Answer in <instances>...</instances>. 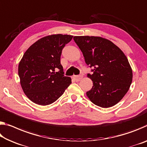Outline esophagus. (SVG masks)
Segmentation results:
<instances>
[{
    "label": "esophagus",
    "instance_id": "obj_1",
    "mask_svg": "<svg viewBox=\"0 0 147 147\" xmlns=\"http://www.w3.org/2000/svg\"><path fill=\"white\" fill-rule=\"evenodd\" d=\"M82 78H83L82 76H81V75H80V76H73V79L76 81V82H79V81H80L81 80H82Z\"/></svg>",
    "mask_w": 147,
    "mask_h": 147
}]
</instances>
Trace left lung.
I'll use <instances>...</instances> for the list:
<instances>
[{"mask_svg": "<svg viewBox=\"0 0 147 147\" xmlns=\"http://www.w3.org/2000/svg\"><path fill=\"white\" fill-rule=\"evenodd\" d=\"M73 38L86 64L93 68V74H88L93 86L86 92L87 97L102 108L115 105L126 94L132 82V69L127 57L113 42L101 36Z\"/></svg>", "mask_w": 147, "mask_h": 147, "instance_id": "obj_1", "label": "left lung"}]
</instances>
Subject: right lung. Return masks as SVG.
<instances>
[{
	"label": "right lung",
	"mask_w": 147,
	"mask_h": 147,
	"mask_svg": "<svg viewBox=\"0 0 147 147\" xmlns=\"http://www.w3.org/2000/svg\"><path fill=\"white\" fill-rule=\"evenodd\" d=\"M73 36L51 34L32 44L24 53L18 65L22 90L31 101L45 106L61 97L71 84L63 75L60 63L61 52ZM59 69L57 72H55Z\"/></svg>",
	"instance_id": "obj_1"
}]
</instances>
